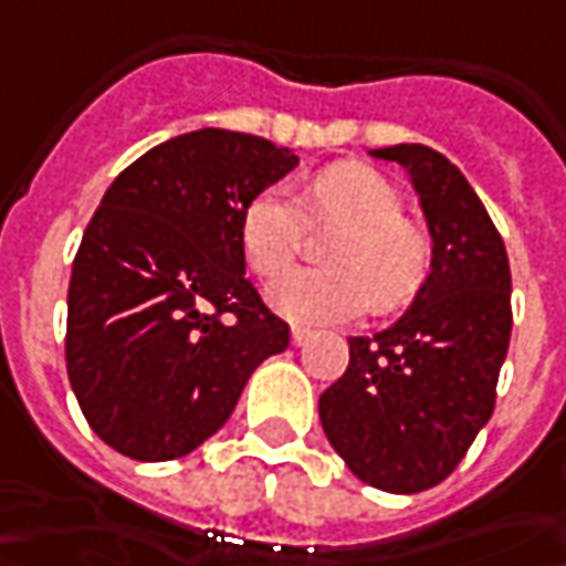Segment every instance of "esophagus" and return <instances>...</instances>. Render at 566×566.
Wrapping results in <instances>:
<instances>
[{
  "label": "esophagus",
  "instance_id": "obj_1",
  "mask_svg": "<svg viewBox=\"0 0 566 566\" xmlns=\"http://www.w3.org/2000/svg\"><path fill=\"white\" fill-rule=\"evenodd\" d=\"M306 342H310V328L294 325V328H291V344H294V347H303Z\"/></svg>",
  "mask_w": 566,
  "mask_h": 566
}]
</instances>
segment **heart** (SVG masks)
<instances>
[{
	"label": "heart",
	"instance_id": "b5f03b06",
	"mask_svg": "<svg viewBox=\"0 0 566 566\" xmlns=\"http://www.w3.org/2000/svg\"><path fill=\"white\" fill-rule=\"evenodd\" d=\"M310 222L342 224L325 269H294L269 287V303L303 325L344 322L369 301L379 310L407 303L426 282L432 241L403 216L400 190L381 171L338 163L313 178L306 203L287 185L260 190L244 209L241 241L250 269L275 279L294 263Z\"/></svg>",
	"mask_w": 566,
	"mask_h": 566
}]
</instances>
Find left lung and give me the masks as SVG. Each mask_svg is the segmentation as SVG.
I'll use <instances>...</instances> for the list:
<instances>
[{
	"label": "left lung",
	"instance_id": "left-lung-1",
	"mask_svg": "<svg viewBox=\"0 0 566 566\" xmlns=\"http://www.w3.org/2000/svg\"><path fill=\"white\" fill-rule=\"evenodd\" d=\"M400 163L432 234V272L413 306L373 338L319 398L332 448L366 485L413 495L454 473L495 410L511 344L507 250L470 181L422 144L373 149Z\"/></svg>",
	"mask_w": 566,
	"mask_h": 566
}]
</instances>
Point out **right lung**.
<instances>
[{
  "mask_svg": "<svg viewBox=\"0 0 566 566\" xmlns=\"http://www.w3.org/2000/svg\"><path fill=\"white\" fill-rule=\"evenodd\" d=\"M297 166L272 140L203 127L112 181L77 247L65 363L90 429L130 460H175L231 417L291 342L247 279V203Z\"/></svg>",
  "mask_w": 566,
  "mask_h": 566,
  "instance_id": "add662e5",
  "label": "right lung"
}]
</instances>
